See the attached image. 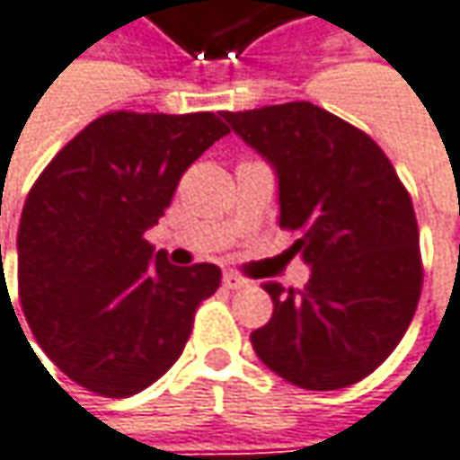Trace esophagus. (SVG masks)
I'll return each instance as SVG.
<instances>
[{
	"label": "esophagus",
	"mask_w": 460,
	"mask_h": 460,
	"mask_svg": "<svg viewBox=\"0 0 460 460\" xmlns=\"http://www.w3.org/2000/svg\"><path fill=\"white\" fill-rule=\"evenodd\" d=\"M225 288H230V290H241V288H248V279H243L241 275H235V272H225Z\"/></svg>",
	"instance_id": "1"
}]
</instances>
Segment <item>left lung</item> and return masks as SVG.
<instances>
[{
  "instance_id": "obj_1",
  "label": "left lung",
  "mask_w": 460,
  "mask_h": 460,
  "mask_svg": "<svg viewBox=\"0 0 460 460\" xmlns=\"http://www.w3.org/2000/svg\"><path fill=\"white\" fill-rule=\"evenodd\" d=\"M279 178V227L312 264L304 290L264 282L272 319L251 332L256 356L304 390L369 377L406 335L421 296L419 225L385 151L312 102L225 112Z\"/></svg>"
}]
</instances>
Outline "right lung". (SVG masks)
<instances>
[{
    "label": "right lung",
    "instance_id": "obj_1",
    "mask_svg": "<svg viewBox=\"0 0 460 460\" xmlns=\"http://www.w3.org/2000/svg\"><path fill=\"white\" fill-rule=\"evenodd\" d=\"M227 133L214 112H107L33 182L17 230L20 306L54 367L85 390L128 398L181 358L222 272L172 267L144 233Z\"/></svg>",
    "mask_w": 460,
    "mask_h": 460
}]
</instances>
